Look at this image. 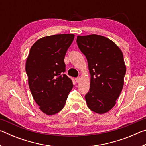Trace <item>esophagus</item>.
I'll use <instances>...</instances> for the list:
<instances>
[{
  "label": "esophagus",
  "mask_w": 146,
  "mask_h": 146,
  "mask_svg": "<svg viewBox=\"0 0 146 146\" xmlns=\"http://www.w3.org/2000/svg\"><path fill=\"white\" fill-rule=\"evenodd\" d=\"M75 80H76V82H77V83L80 82V80H81V78H80V77H77V78H75Z\"/></svg>",
  "instance_id": "obj_1"
}]
</instances>
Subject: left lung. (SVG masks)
Returning a JSON list of instances; mask_svg holds the SVG:
<instances>
[{"mask_svg":"<svg viewBox=\"0 0 146 146\" xmlns=\"http://www.w3.org/2000/svg\"><path fill=\"white\" fill-rule=\"evenodd\" d=\"M76 42L91 75L86 103L91 111L104 114L114 107L122 90L126 72L122 51L111 40L96 34L78 35Z\"/></svg>","mask_w":146,"mask_h":146,"instance_id":"1","label":"left lung"}]
</instances>
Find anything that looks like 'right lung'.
Masks as SVG:
<instances>
[{"label":"right lung","instance_id":"obj_1","mask_svg":"<svg viewBox=\"0 0 146 146\" xmlns=\"http://www.w3.org/2000/svg\"><path fill=\"white\" fill-rule=\"evenodd\" d=\"M74 34H57L38 39L31 46L26 62L28 84L33 99L47 115L62 110L72 80L63 73L64 57Z\"/></svg>","mask_w":146,"mask_h":146}]
</instances>
